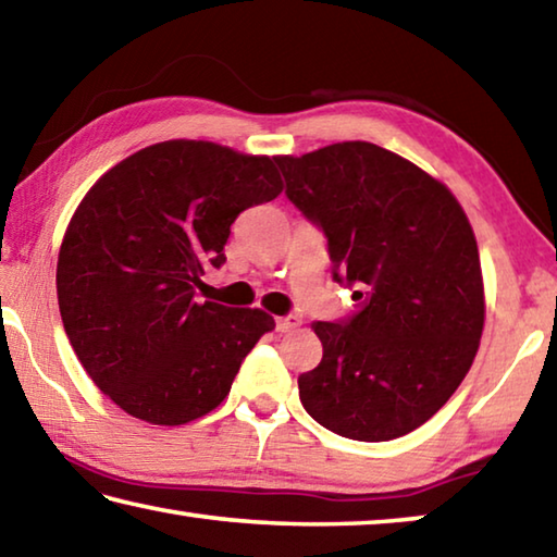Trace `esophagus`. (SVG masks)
<instances>
[{
    "mask_svg": "<svg viewBox=\"0 0 557 557\" xmlns=\"http://www.w3.org/2000/svg\"><path fill=\"white\" fill-rule=\"evenodd\" d=\"M299 324H301V319L297 314H287V317H277L275 319V329H277V332H282V334L292 332V329H297Z\"/></svg>",
    "mask_w": 557,
    "mask_h": 557,
    "instance_id": "obj_1",
    "label": "esophagus"
}]
</instances>
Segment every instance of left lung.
<instances>
[{"mask_svg":"<svg viewBox=\"0 0 557 557\" xmlns=\"http://www.w3.org/2000/svg\"><path fill=\"white\" fill-rule=\"evenodd\" d=\"M285 196L326 238L356 312L317 322L322 363L299 400L336 435L395 440L428 422L465 381L484 329L474 233L445 184L371 143L275 157Z\"/></svg>","mask_w":557,"mask_h":557,"instance_id":"1","label":"left lung"}]
</instances>
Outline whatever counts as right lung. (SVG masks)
Wrapping results in <instances>:
<instances>
[{
	"label": "right lung",
	"instance_id": "right-lung-1",
	"mask_svg": "<svg viewBox=\"0 0 557 557\" xmlns=\"http://www.w3.org/2000/svg\"><path fill=\"white\" fill-rule=\"evenodd\" d=\"M280 191L270 157L172 139L112 166L75 209L55 270L63 329L92 383L132 418L184 425L219 408L275 329L262 309L203 301L196 287L225 262L233 221Z\"/></svg>",
	"mask_w": 557,
	"mask_h": 557
}]
</instances>
